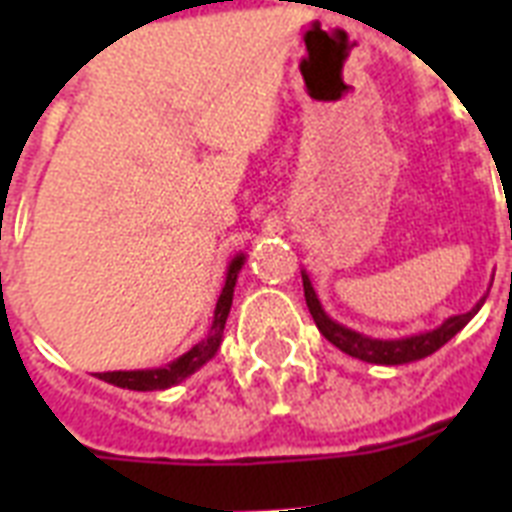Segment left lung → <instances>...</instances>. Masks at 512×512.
Here are the masks:
<instances>
[{
  "label": "left lung",
  "mask_w": 512,
  "mask_h": 512,
  "mask_svg": "<svg viewBox=\"0 0 512 512\" xmlns=\"http://www.w3.org/2000/svg\"><path fill=\"white\" fill-rule=\"evenodd\" d=\"M303 289H305V303H308V311H311L316 327L324 337H327L335 348H340L342 353H348L353 358H361L366 364H382V366H398L409 364V361H420V358L436 353L441 345L452 340L457 332H460L465 324H468L484 305L486 297H481L476 303V308L468 313H460V316H449V319L441 324V327L430 329V332H420V335L401 337V340H374V337H366L361 332H353V329L342 327L335 319H329L324 308H321L319 297L313 292V284L308 279V273L303 271Z\"/></svg>",
  "instance_id": "obj_1"
}]
</instances>
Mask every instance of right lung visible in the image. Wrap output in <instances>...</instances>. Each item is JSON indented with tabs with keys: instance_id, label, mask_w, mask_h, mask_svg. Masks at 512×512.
<instances>
[{
	"instance_id": "add662e5",
	"label": "right lung",
	"mask_w": 512,
	"mask_h": 512,
	"mask_svg": "<svg viewBox=\"0 0 512 512\" xmlns=\"http://www.w3.org/2000/svg\"><path fill=\"white\" fill-rule=\"evenodd\" d=\"M247 257L236 255L228 265V273H225V287L217 297L215 305V319H212V327H209V335L201 342H196L188 353H183L180 358H175L172 364L159 366V369H132V372H98L95 377L103 382H111L116 388H127V390H164L172 388L177 382L188 380L193 372H199L201 366L207 364L209 358L215 356L220 342H223V329L225 319L231 313L233 303V287H236V279H239L241 265H244Z\"/></svg>"
}]
</instances>
